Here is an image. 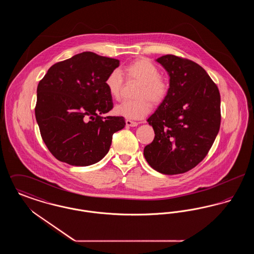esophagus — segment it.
<instances>
[{
  "instance_id": "obj_1",
  "label": "esophagus",
  "mask_w": 254,
  "mask_h": 254,
  "mask_svg": "<svg viewBox=\"0 0 254 254\" xmlns=\"http://www.w3.org/2000/svg\"><path fill=\"white\" fill-rule=\"evenodd\" d=\"M126 125L127 127H137L138 126V123L137 122L131 121V120H127L126 121Z\"/></svg>"
}]
</instances>
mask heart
Listing matches in <instances>:
<instances>
[{
    "instance_id": "b5f03b06",
    "label": "heart",
    "mask_w": 254,
    "mask_h": 254,
    "mask_svg": "<svg viewBox=\"0 0 254 254\" xmlns=\"http://www.w3.org/2000/svg\"><path fill=\"white\" fill-rule=\"evenodd\" d=\"M123 73L127 80H136L140 85L135 94L138 99L124 101L115 107V113L119 116L131 120L142 119L151 110L150 101L153 106H158L169 95V82L161 76L157 65L150 61H134L124 67ZM123 85L124 77L119 69L111 70L105 80V85L113 99L120 98Z\"/></svg>"
}]
</instances>
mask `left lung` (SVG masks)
<instances>
[{
	"label": "left lung",
	"mask_w": 254,
	"mask_h": 254,
	"mask_svg": "<svg viewBox=\"0 0 254 254\" xmlns=\"http://www.w3.org/2000/svg\"><path fill=\"white\" fill-rule=\"evenodd\" d=\"M169 72L167 99L147 119L155 133L144 155L148 165L168 175L195 168L207 155L221 124L216 84L195 62L172 54L157 59Z\"/></svg>",
	"instance_id": "obj_1"
}]
</instances>
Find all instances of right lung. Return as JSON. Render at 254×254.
I'll return each mask as SVG.
<instances>
[{"instance_id": "add662e5", "label": "right lung", "mask_w": 254, "mask_h": 254, "mask_svg": "<svg viewBox=\"0 0 254 254\" xmlns=\"http://www.w3.org/2000/svg\"><path fill=\"white\" fill-rule=\"evenodd\" d=\"M120 61L85 51L50 66L37 87L35 116L51 154L71 166L85 167L109 152L112 135L124 128L105 85Z\"/></svg>"}]
</instances>
